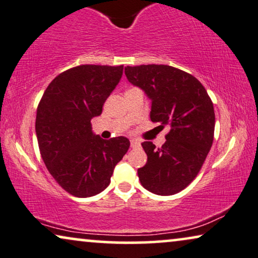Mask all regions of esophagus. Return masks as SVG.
Returning <instances> with one entry per match:
<instances>
[{"label": "esophagus", "instance_id": "34e87169", "mask_svg": "<svg viewBox=\"0 0 258 258\" xmlns=\"http://www.w3.org/2000/svg\"><path fill=\"white\" fill-rule=\"evenodd\" d=\"M137 146H139V142L137 139H132L131 140V147H132V149H135V147H137Z\"/></svg>", "mask_w": 258, "mask_h": 258}]
</instances>
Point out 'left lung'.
I'll use <instances>...</instances> for the list:
<instances>
[{"label":"left lung","mask_w":258,"mask_h":258,"mask_svg":"<svg viewBox=\"0 0 258 258\" xmlns=\"http://www.w3.org/2000/svg\"><path fill=\"white\" fill-rule=\"evenodd\" d=\"M127 80L151 99L150 118L171 127L160 149L144 142L140 183L159 196L178 194L197 177L214 142L215 111L204 86L194 75L166 64L125 67Z\"/></svg>","instance_id":"obj_1"}]
</instances>
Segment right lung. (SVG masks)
Returning <instances> with one entry per match:
<instances>
[{
    "label": "right lung",
    "mask_w": 258,
    "mask_h": 258,
    "mask_svg": "<svg viewBox=\"0 0 258 258\" xmlns=\"http://www.w3.org/2000/svg\"><path fill=\"white\" fill-rule=\"evenodd\" d=\"M123 66L81 64L57 75L37 106L35 131L41 157L57 184L75 197H92L109 185L130 140H105L91 120L122 77Z\"/></svg>",
    "instance_id": "obj_1"
}]
</instances>
